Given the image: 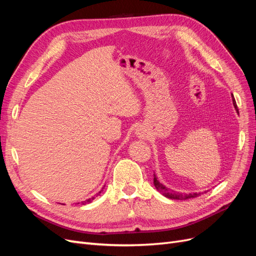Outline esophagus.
Wrapping results in <instances>:
<instances>
[{
    "label": "esophagus",
    "mask_w": 256,
    "mask_h": 256,
    "mask_svg": "<svg viewBox=\"0 0 256 256\" xmlns=\"http://www.w3.org/2000/svg\"><path fill=\"white\" fill-rule=\"evenodd\" d=\"M136 134H138V138H144V132H143L142 130H138Z\"/></svg>",
    "instance_id": "1"
}]
</instances>
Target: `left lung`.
Listing matches in <instances>:
<instances>
[{"label": "left lung", "mask_w": 256, "mask_h": 256, "mask_svg": "<svg viewBox=\"0 0 256 256\" xmlns=\"http://www.w3.org/2000/svg\"><path fill=\"white\" fill-rule=\"evenodd\" d=\"M233 104H234V106H235L236 111L238 112L237 104H236V102H235L234 97H233ZM154 187H156V189H157L158 191H160V192L162 193V194H164V196H166V198H172V200H188V198H196V196H198L200 194V193H189V194H182V193H176V192H174V191H172V190H170L168 188L164 187V186L162 184H160L159 180H157L156 175H154Z\"/></svg>", "instance_id": "1"}]
</instances>
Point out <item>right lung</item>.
<instances>
[{"label":"right lung","instance_id":"add662e5","mask_svg":"<svg viewBox=\"0 0 256 256\" xmlns=\"http://www.w3.org/2000/svg\"><path fill=\"white\" fill-rule=\"evenodd\" d=\"M102 189H104V188H102ZM102 191H99V192L97 193V196H99L100 193H102ZM94 198H88V200H84V202H82V204H83V205H84V204H88V203H90L92 200H94Z\"/></svg>","mask_w":256,"mask_h":256}]
</instances>
